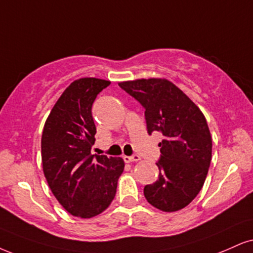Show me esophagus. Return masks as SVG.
I'll list each match as a JSON object with an SVG mask.
<instances>
[{
    "label": "esophagus",
    "mask_w": 253,
    "mask_h": 253,
    "mask_svg": "<svg viewBox=\"0 0 253 253\" xmlns=\"http://www.w3.org/2000/svg\"><path fill=\"white\" fill-rule=\"evenodd\" d=\"M123 160H124V162H126V163H131V162H138V161H141V156H138V155L124 156Z\"/></svg>",
    "instance_id": "34e87169"
}]
</instances>
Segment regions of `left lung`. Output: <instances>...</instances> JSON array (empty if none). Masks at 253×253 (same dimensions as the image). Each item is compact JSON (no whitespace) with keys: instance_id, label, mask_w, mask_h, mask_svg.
I'll return each mask as SVG.
<instances>
[{"instance_id":"1","label":"left lung","mask_w":253,"mask_h":253,"mask_svg":"<svg viewBox=\"0 0 253 253\" xmlns=\"http://www.w3.org/2000/svg\"><path fill=\"white\" fill-rule=\"evenodd\" d=\"M118 85L145 109L149 135L161 131L164 136L158 144L161 160L156 163L160 176L145 185L146 201L164 212L185 208L203 188L212 157V138L204 115L165 79L126 81Z\"/></svg>"}]
</instances>
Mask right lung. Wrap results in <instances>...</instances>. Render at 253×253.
I'll return each instance as SVG.
<instances>
[{"label": "right lung", "mask_w": 253, "mask_h": 253, "mask_svg": "<svg viewBox=\"0 0 253 253\" xmlns=\"http://www.w3.org/2000/svg\"><path fill=\"white\" fill-rule=\"evenodd\" d=\"M110 84L95 77L74 81L55 103L41 139L44 177L58 203L75 217L102 213L115 198L124 170L121 157L91 155L97 95Z\"/></svg>", "instance_id": "obj_1"}]
</instances>
